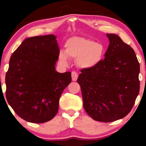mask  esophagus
I'll list each match as a JSON object with an SVG mask.
<instances>
[{
  "mask_svg": "<svg viewBox=\"0 0 146 146\" xmlns=\"http://www.w3.org/2000/svg\"><path fill=\"white\" fill-rule=\"evenodd\" d=\"M71 76H72V80L76 81L77 79V77H78V73L75 71H72Z\"/></svg>",
  "mask_w": 146,
  "mask_h": 146,
  "instance_id": "obj_1",
  "label": "esophagus"
}]
</instances>
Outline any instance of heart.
Listing matches in <instances>:
<instances>
[{
  "instance_id": "obj_1",
  "label": "heart",
  "mask_w": 146,
  "mask_h": 146,
  "mask_svg": "<svg viewBox=\"0 0 146 146\" xmlns=\"http://www.w3.org/2000/svg\"><path fill=\"white\" fill-rule=\"evenodd\" d=\"M104 54V47L102 44L93 40L73 37L65 44V51L60 50L58 61L64 66L69 64V58L77 59V64L82 68H91L97 65Z\"/></svg>"
}]
</instances>
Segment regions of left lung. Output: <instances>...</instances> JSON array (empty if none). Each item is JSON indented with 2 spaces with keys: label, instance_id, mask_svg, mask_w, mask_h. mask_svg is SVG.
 Instances as JSON below:
<instances>
[{
  "label": "left lung",
  "instance_id": "left-lung-1",
  "mask_svg": "<svg viewBox=\"0 0 146 146\" xmlns=\"http://www.w3.org/2000/svg\"><path fill=\"white\" fill-rule=\"evenodd\" d=\"M110 40L104 59L81 70L77 82L84 107L95 121L108 123L129 113L139 92V63L133 49L116 34Z\"/></svg>",
  "mask_w": 146,
  "mask_h": 146
}]
</instances>
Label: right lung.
Instances as JSON below:
<instances>
[{
  "label": "right lung",
  "mask_w": 146,
  "mask_h": 146,
  "mask_svg": "<svg viewBox=\"0 0 146 146\" xmlns=\"http://www.w3.org/2000/svg\"><path fill=\"white\" fill-rule=\"evenodd\" d=\"M60 50L54 35L28 38L13 53L6 73V98L19 117L47 122L58 110L59 99L71 73L55 71Z\"/></svg>",
  "instance_id": "right-lung-1"
}]
</instances>
